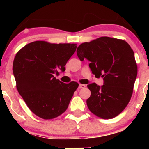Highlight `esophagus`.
<instances>
[{
    "mask_svg": "<svg viewBox=\"0 0 149 149\" xmlns=\"http://www.w3.org/2000/svg\"><path fill=\"white\" fill-rule=\"evenodd\" d=\"M85 87H86V85H84V84H79V87H78V88H79V89L85 88Z\"/></svg>",
    "mask_w": 149,
    "mask_h": 149,
    "instance_id": "1",
    "label": "esophagus"
}]
</instances>
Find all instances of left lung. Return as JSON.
I'll return each mask as SVG.
<instances>
[{
    "mask_svg": "<svg viewBox=\"0 0 149 149\" xmlns=\"http://www.w3.org/2000/svg\"><path fill=\"white\" fill-rule=\"evenodd\" d=\"M76 52L80 61L88 59L92 73L104 80L101 87L95 83L88 85L91 91L87 100L88 109L101 118H115L132 95L137 75L132 49L123 40L104 36L80 44Z\"/></svg>",
    "mask_w": 149,
    "mask_h": 149,
    "instance_id": "obj_1",
    "label": "left lung"
}]
</instances>
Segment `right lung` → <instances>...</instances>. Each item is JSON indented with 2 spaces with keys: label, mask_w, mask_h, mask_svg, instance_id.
<instances>
[{
  "label": "right lung",
  "mask_w": 149,
  "mask_h": 149,
  "mask_svg": "<svg viewBox=\"0 0 149 149\" xmlns=\"http://www.w3.org/2000/svg\"><path fill=\"white\" fill-rule=\"evenodd\" d=\"M75 43H49L38 40L18 51L13 65L16 86L29 109L45 120L57 118L67 109L76 82L64 83L54 75L64 72L76 49Z\"/></svg>",
  "instance_id": "obj_1"
}]
</instances>
